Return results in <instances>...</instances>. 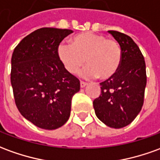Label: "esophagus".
Returning <instances> with one entry per match:
<instances>
[{"mask_svg": "<svg viewBox=\"0 0 160 160\" xmlns=\"http://www.w3.org/2000/svg\"><path fill=\"white\" fill-rule=\"evenodd\" d=\"M87 85H88V83H87V82H85V81H82V80L80 81V88H85V87H86Z\"/></svg>", "mask_w": 160, "mask_h": 160, "instance_id": "1", "label": "esophagus"}]
</instances>
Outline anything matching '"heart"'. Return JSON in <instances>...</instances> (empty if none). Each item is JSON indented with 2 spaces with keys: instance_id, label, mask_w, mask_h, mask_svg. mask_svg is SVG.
Returning a JSON list of instances; mask_svg holds the SVG:
<instances>
[{
  "instance_id": "obj_1",
  "label": "heart",
  "mask_w": 160,
  "mask_h": 160,
  "mask_svg": "<svg viewBox=\"0 0 160 160\" xmlns=\"http://www.w3.org/2000/svg\"><path fill=\"white\" fill-rule=\"evenodd\" d=\"M58 56L70 73L78 72L87 59L88 66L82 72L83 76H99L101 80H108L119 71L122 62V50L114 39L86 32L73 36L71 45L60 44Z\"/></svg>"
}]
</instances>
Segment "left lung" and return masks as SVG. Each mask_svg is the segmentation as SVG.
<instances>
[{"label":"left lung","instance_id":"obj_1","mask_svg":"<svg viewBox=\"0 0 160 160\" xmlns=\"http://www.w3.org/2000/svg\"><path fill=\"white\" fill-rule=\"evenodd\" d=\"M108 33L119 42L122 62L114 76L100 83L101 93L92 104L99 120L112 128H122L133 121L144 104L146 62L130 36L113 30Z\"/></svg>","mask_w":160,"mask_h":160}]
</instances>
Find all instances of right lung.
<instances>
[{"mask_svg": "<svg viewBox=\"0 0 160 160\" xmlns=\"http://www.w3.org/2000/svg\"><path fill=\"white\" fill-rule=\"evenodd\" d=\"M70 29L42 28L14 48L11 85L21 114L36 127L53 130L68 120L72 96L80 91L78 78L65 68L58 47Z\"/></svg>", "mask_w": 160, "mask_h": 160, "instance_id": "obj_1", "label": "right lung"}]
</instances>
